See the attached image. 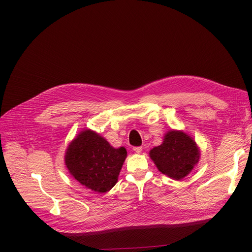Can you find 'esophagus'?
<instances>
[{"label":"esophagus","instance_id":"34e87169","mask_svg":"<svg viewBox=\"0 0 252 252\" xmlns=\"http://www.w3.org/2000/svg\"><path fill=\"white\" fill-rule=\"evenodd\" d=\"M134 151L136 152V153H141L142 152V147H134Z\"/></svg>","mask_w":252,"mask_h":252}]
</instances>
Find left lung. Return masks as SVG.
<instances>
[{
    "label": "left lung",
    "mask_w": 252,
    "mask_h": 252,
    "mask_svg": "<svg viewBox=\"0 0 252 252\" xmlns=\"http://www.w3.org/2000/svg\"><path fill=\"white\" fill-rule=\"evenodd\" d=\"M163 143L150 151L151 159L162 174L181 180L186 177L199 159L194 140L183 131L170 130Z\"/></svg>",
    "instance_id": "8db88e82"
}]
</instances>
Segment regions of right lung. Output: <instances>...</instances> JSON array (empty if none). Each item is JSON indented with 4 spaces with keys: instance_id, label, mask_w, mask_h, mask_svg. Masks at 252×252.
<instances>
[{
    "instance_id": "add662e5",
    "label": "right lung",
    "mask_w": 252,
    "mask_h": 252,
    "mask_svg": "<svg viewBox=\"0 0 252 252\" xmlns=\"http://www.w3.org/2000/svg\"><path fill=\"white\" fill-rule=\"evenodd\" d=\"M126 157L124 147L118 149L95 131H82L69 145L65 164L71 176L87 188L105 193L117 182Z\"/></svg>"
}]
</instances>
